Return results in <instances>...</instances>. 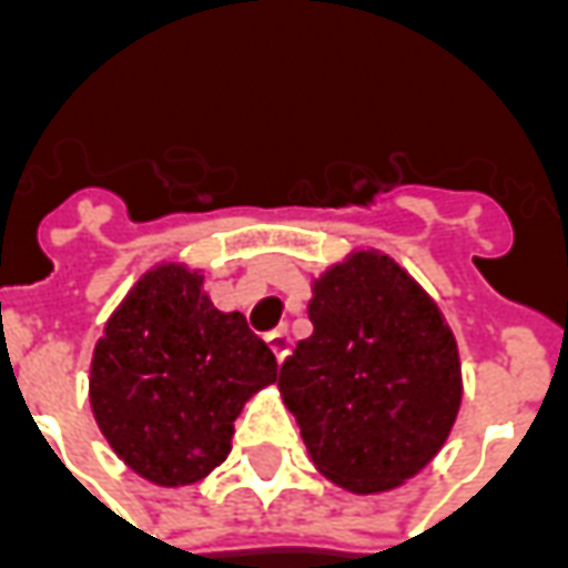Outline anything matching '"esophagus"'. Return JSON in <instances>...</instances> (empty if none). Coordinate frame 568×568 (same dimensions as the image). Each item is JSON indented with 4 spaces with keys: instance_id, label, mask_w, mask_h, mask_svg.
I'll use <instances>...</instances> for the list:
<instances>
[{
    "instance_id": "obj_1",
    "label": "esophagus",
    "mask_w": 568,
    "mask_h": 568,
    "mask_svg": "<svg viewBox=\"0 0 568 568\" xmlns=\"http://www.w3.org/2000/svg\"><path fill=\"white\" fill-rule=\"evenodd\" d=\"M267 346H271V353L276 356V362H283L288 356V346H292V337L285 328H276V332L267 334Z\"/></svg>"
}]
</instances>
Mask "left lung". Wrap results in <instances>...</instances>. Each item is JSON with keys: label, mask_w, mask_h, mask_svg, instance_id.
I'll return each mask as SVG.
<instances>
[{"label": "left lung", "mask_w": 568, "mask_h": 568, "mask_svg": "<svg viewBox=\"0 0 568 568\" xmlns=\"http://www.w3.org/2000/svg\"><path fill=\"white\" fill-rule=\"evenodd\" d=\"M313 334L280 368L313 465L368 496L419 475L463 405L450 325L426 288L381 248H353L313 280Z\"/></svg>", "instance_id": "obj_1"}]
</instances>
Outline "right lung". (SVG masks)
<instances>
[{
	"mask_svg": "<svg viewBox=\"0 0 568 568\" xmlns=\"http://www.w3.org/2000/svg\"><path fill=\"white\" fill-rule=\"evenodd\" d=\"M276 381V358L203 273L161 261L133 283L91 358V410L118 459L158 487H187L231 453L234 419Z\"/></svg>",
	"mask_w": 568,
	"mask_h": 568,
	"instance_id": "1",
	"label": "right lung"
}]
</instances>
